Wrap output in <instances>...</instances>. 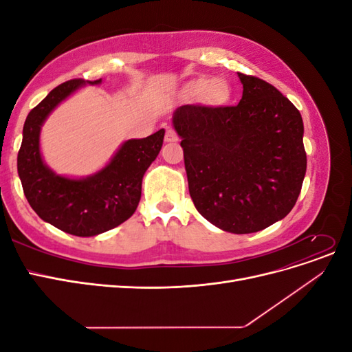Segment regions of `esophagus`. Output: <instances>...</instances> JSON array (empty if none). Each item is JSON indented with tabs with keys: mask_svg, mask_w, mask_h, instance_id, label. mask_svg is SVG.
<instances>
[{
	"mask_svg": "<svg viewBox=\"0 0 352 352\" xmlns=\"http://www.w3.org/2000/svg\"><path fill=\"white\" fill-rule=\"evenodd\" d=\"M164 141L166 142H177L179 135L176 133L175 129H172V127H168V129L166 131V135H164Z\"/></svg>",
	"mask_w": 352,
	"mask_h": 352,
	"instance_id": "obj_1",
	"label": "esophagus"
}]
</instances>
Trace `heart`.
I'll return each instance as SVG.
<instances>
[{
    "label": "heart",
    "instance_id": "heart-1",
    "mask_svg": "<svg viewBox=\"0 0 352 352\" xmlns=\"http://www.w3.org/2000/svg\"><path fill=\"white\" fill-rule=\"evenodd\" d=\"M198 87L202 88V101L210 105H219L228 97V89L219 80L199 82Z\"/></svg>",
    "mask_w": 352,
    "mask_h": 352
}]
</instances>
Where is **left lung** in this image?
I'll return each mask as SVG.
<instances>
[{
    "label": "left lung",
    "mask_w": 352,
    "mask_h": 352,
    "mask_svg": "<svg viewBox=\"0 0 352 352\" xmlns=\"http://www.w3.org/2000/svg\"><path fill=\"white\" fill-rule=\"evenodd\" d=\"M238 105L188 104L173 114L189 194L199 214L230 233H254L294 208L307 170L300 111L273 85L238 73Z\"/></svg>",
    "instance_id": "1"
}]
</instances>
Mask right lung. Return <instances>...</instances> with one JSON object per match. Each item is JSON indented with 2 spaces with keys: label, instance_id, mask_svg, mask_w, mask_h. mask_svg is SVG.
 Instances as JSON below:
<instances>
[{
  "label": "right lung",
  "instance_id": "add662e5",
  "mask_svg": "<svg viewBox=\"0 0 352 352\" xmlns=\"http://www.w3.org/2000/svg\"><path fill=\"white\" fill-rule=\"evenodd\" d=\"M87 83L98 85L101 79L67 80L30 110L17 154V172L30 207L50 225L83 238L107 232L133 214L141 199L142 177L164 140V129H160L142 140L126 141L107 166L88 177L56 175L41 155V127L63 100Z\"/></svg>",
  "mask_w": 352,
  "mask_h": 352
}]
</instances>
